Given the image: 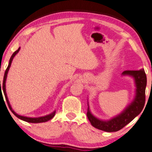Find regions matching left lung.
Returning <instances> with one entry per match:
<instances>
[{
  "label": "left lung",
  "mask_w": 152,
  "mask_h": 152,
  "mask_svg": "<svg viewBox=\"0 0 152 152\" xmlns=\"http://www.w3.org/2000/svg\"><path fill=\"white\" fill-rule=\"evenodd\" d=\"M123 75L132 76L135 80L136 94L134 102L123 113L107 121H103L94 117L88 107L87 116L92 126L101 130L112 132H117L131 122L143 109L145 103L147 77L143 69L140 71H125Z\"/></svg>",
  "instance_id": "1"
}]
</instances>
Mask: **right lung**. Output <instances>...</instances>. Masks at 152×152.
Instances as JSON below:
<instances>
[{
	"label": "right lung",
	"mask_w": 152,
	"mask_h": 152,
	"mask_svg": "<svg viewBox=\"0 0 152 152\" xmlns=\"http://www.w3.org/2000/svg\"><path fill=\"white\" fill-rule=\"evenodd\" d=\"M19 50H20V47H19L18 49L17 50H16V51H15L14 53L12 54V57H11V58H10V62H9V65H8L7 68V69L5 70V75H4L3 81V85H2V87H1V85H0V88H1L0 92H1H1H2L1 88H2V90H3V91L4 94H5L6 102H7V105H8L9 107H10V109L11 110V111L12 112L13 114H14L16 116H17L18 118H20V119H21V120H23V121H25L28 122V123H33V124H38V123L47 122V121H49L50 119H51V118L53 117V116H55V114H56V111H54L53 113H52L51 114H49V115H47V116H42V117H38V118L27 117V116H23L18 115V114L15 113V112L12 110V107H11V105H10V102H9V101H8L6 91H5V81H6V79H7V75L9 69H10V66H11V64H12V61L13 58H14V56H16V55L18 53V52L19 51ZM0 84H1V81H0Z\"/></svg>",
	"instance_id": "1"
}]
</instances>
